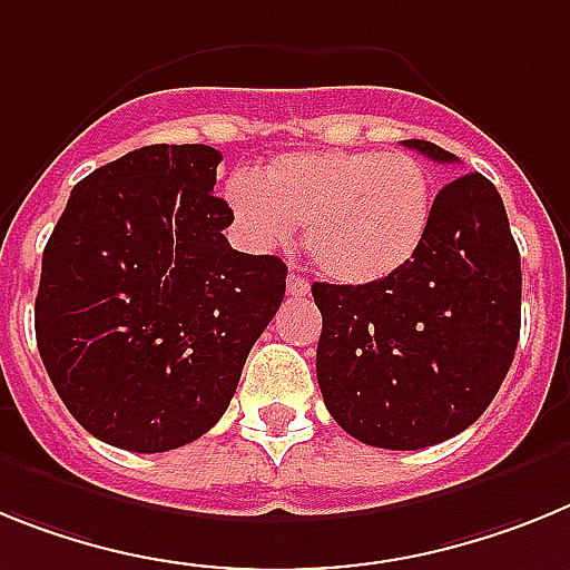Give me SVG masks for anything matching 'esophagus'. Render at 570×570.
<instances>
[{
    "instance_id": "obj_1",
    "label": "esophagus",
    "mask_w": 570,
    "mask_h": 570,
    "mask_svg": "<svg viewBox=\"0 0 570 570\" xmlns=\"http://www.w3.org/2000/svg\"><path fill=\"white\" fill-rule=\"evenodd\" d=\"M286 289H289L292 298H301V295H309V281L298 272H289V278H286Z\"/></svg>"
}]
</instances>
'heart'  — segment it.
Returning <instances> with one entry per match:
<instances>
[{
    "instance_id": "obj_1",
    "label": "heart",
    "mask_w": 570,
    "mask_h": 570,
    "mask_svg": "<svg viewBox=\"0 0 570 570\" xmlns=\"http://www.w3.org/2000/svg\"><path fill=\"white\" fill-rule=\"evenodd\" d=\"M235 220L257 246H284L306 224L326 278L375 284L410 264L433 212L428 168L407 151H301L226 186Z\"/></svg>"
}]
</instances>
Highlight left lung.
I'll return each mask as SVG.
<instances>
[{
  "label": "left lung",
  "mask_w": 570,
  "mask_h": 570,
  "mask_svg": "<svg viewBox=\"0 0 570 570\" xmlns=\"http://www.w3.org/2000/svg\"><path fill=\"white\" fill-rule=\"evenodd\" d=\"M435 163L456 155L404 140ZM321 309L315 355L324 404L373 448L448 442L488 410L519 341L522 266L497 186L479 171L433 200L422 246L375 284H313Z\"/></svg>",
  "instance_id": "8db88e82"
}]
</instances>
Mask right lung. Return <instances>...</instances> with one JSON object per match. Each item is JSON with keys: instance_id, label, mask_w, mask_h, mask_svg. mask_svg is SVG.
<instances>
[{"instance_id": "right-lung-1", "label": "right lung", "mask_w": 570, "mask_h": 570, "mask_svg": "<svg viewBox=\"0 0 570 570\" xmlns=\"http://www.w3.org/2000/svg\"><path fill=\"white\" fill-rule=\"evenodd\" d=\"M220 151L142 146L73 186L42 252L37 346L100 442L166 453L226 413L278 313L286 264L232 249Z\"/></svg>"}]
</instances>
